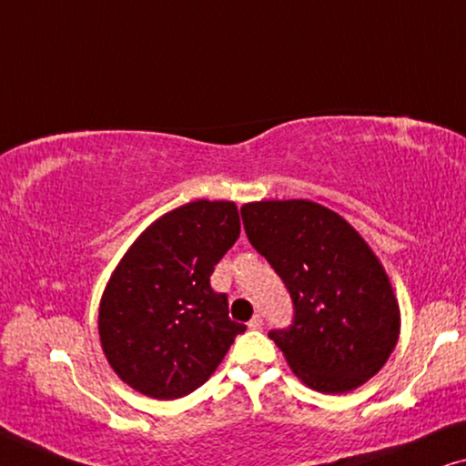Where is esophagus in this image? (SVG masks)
Here are the masks:
<instances>
[{"instance_id":"obj_1","label":"esophagus","mask_w":466,"mask_h":466,"mask_svg":"<svg viewBox=\"0 0 466 466\" xmlns=\"http://www.w3.org/2000/svg\"><path fill=\"white\" fill-rule=\"evenodd\" d=\"M248 329H261V327H264V319L259 317V314H255V317L248 320Z\"/></svg>"}]
</instances>
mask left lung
<instances>
[{
	"instance_id": "left-lung-1",
	"label": "left lung",
	"mask_w": 466,
	"mask_h": 466,
	"mask_svg": "<svg viewBox=\"0 0 466 466\" xmlns=\"http://www.w3.org/2000/svg\"><path fill=\"white\" fill-rule=\"evenodd\" d=\"M247 238L283 280L293 320L268 336L319 392H349L389 361L399 304L382 264L349 221L310 200L240 208Z\"/></svg>"
}]
</instances>
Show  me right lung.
<instances>
[{
	"instance_id": "right-lung-1",
	"label": "right lung",
	"mask_w": 466,
	"mask_h": 466,
	"mask_svg": "<svg viewBox=\"0 0 466 466\" xmlns=\"http://www.w3.org/2000/svg\"><path fill=\"white\" fill-rule=\"evenodd\" d=\"M240 234L238 208L196 200L162 215L111 274L99 308L109 365L154 399H179L218 370L247 329L228 317L211 274Z\"/></svg>"
}]
</instances>
